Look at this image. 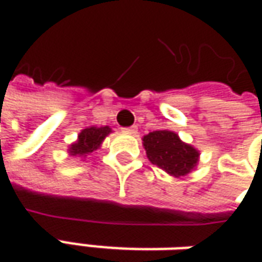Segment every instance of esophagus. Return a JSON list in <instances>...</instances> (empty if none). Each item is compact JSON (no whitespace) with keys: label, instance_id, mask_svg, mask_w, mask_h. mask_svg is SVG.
Segmentation results:
<instances>
[{"label":"esophagus","instance_id":"obj_1","mask_svg":"<svg viewBox=\"0 0 262 262\" xmlns=\"http://www.w3.org/2000/svg\"><path fill=\"white\" fill-rule=\"evenodd\" d=\"M123 132H125V133H129V135H135V133H136V126H132V127H125V129H123Z\"/></svg>","mask_w":262,"mask_h":262}]
</instances>
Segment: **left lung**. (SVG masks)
Returning a JSON list of instances; mask_svg holds the SVG:
<instances>
[{
	"label": "left lung",
	"mask_w": 262,
	"mask_h": 262,
	"mask_svg": "<svg viewBox=\"0 0 262 262\" xmlns=\"http://www.w3.org/2000/svg\"><path fill=\"white\" fill-rule=\"evenodd\" d=\"M143 146L151 164L177 178L189 174L199 160L196 148L182 142L176 132H150L143 137Z\"/></svg>",
	"instance_id": "8db88e82"
}]
</instances>
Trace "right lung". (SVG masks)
Returning <instances> with one entry per match:
<instances>
[{
  "mask_svg": "<svg viewBox=\"0 0 262 262\" xmlns=\"http://www.w3.org/2000/svg\"><path fill=\"white\" fill-rule=\"evenodd\" d=\"M109 133H112V129L109 126H91L82 129L78 135L77 142H74L69 147V153L71 156H78V157H85L86 154L92 153L94 150H97L102 144L103 139L108 136Z\"/></svg>",
  "mask_w": 262,
  "mask_h": 262,
  "instance_id": "1",
  "label": "right lung"
}]
</instances>
